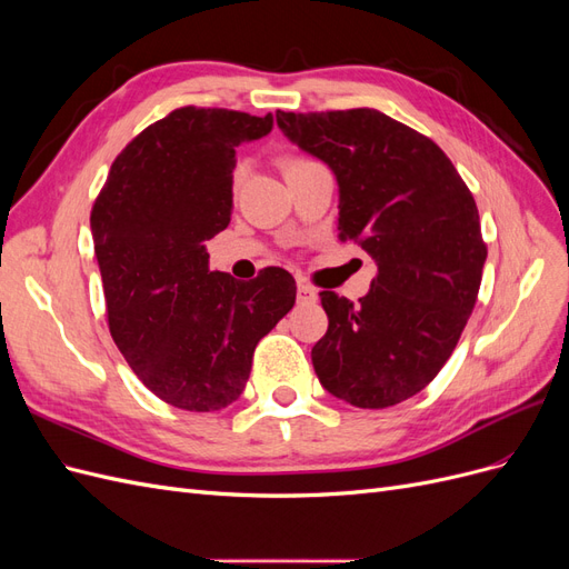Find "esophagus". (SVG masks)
Returning a JSON list of instances; mask_svg holds the SVG:
<instances>
[{"label": "esophagus", "instance_id": "34e87169", "mask_svg": "<svg viewBox=\"0 0 569 569\" xmlns=\"http://www.w3.org/2000/svg\"><path fill=\"white\" fill-rule=\"evenodd\" d=\"M297 297H299V301H301V303H316V299H318V291H316L311 284L299 282V284H297Z\"/></svg>", "mask_w": 569, "mask_h": 569}]
</instances>
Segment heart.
Returning <instances> with one entry per match:
<instances>
[{
	"mask_svg": "<svg viewBox=\"0 0 569 569\" xmlns=\"http://www.w3.org/2000/svg\"><path fill=\"white\" fill-rule=\"evenodd\" d=\"M301 163H306V159H287L284 161V170L295 168V166H301ZM234 182H239V170H237V176H234Z\"/></svg>",
	"mask_w": 569,
	"mask_h": 569,
	"instance_id": "heart-1",
	"label": "heart"
}]
</instances>
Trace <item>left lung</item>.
Listing matches in <instances>:
<instances>
[{"instance_id": "8db88e82", "label": "left lung", "mask_w": 569, "mask_h": 569, "mask_svg": "<svg viewBox=\"0 0 569 569\" xmlns=\"http://www.w3.org/2000/svg\"><path fill=\"white\" fill-rule=\"evenodd\" d=\"M289 142L339 184V237L377 263L353 301L320 291L330 325L311 358L356 408H389L435 380L468 322L487 261L477 203L451 159L375 109L274 113Z\"/></svg>"}]
</instances>
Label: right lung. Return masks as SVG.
Wrapping results in <instances>:
<instances>
[{
  "label": "right lung",
  "instance_id": "add662e5",
  "mask_svg": "<svg viewBox=\"0 0 569 569\" xmlns=\"http://www.w3.org/2000/svg\"><path fill=\"white\" fill-rule=\"evenodd\" d=\"M270 130V113L176 109L118 153L92 206L111 337L142 385L182 410L237 401L256 343L297 301L287 270L242 282L209 270L206 251L230 222L237 147Z\"/></svg>",
  "mask_w": 569,
  "mask_h": 569
}]
</instances>
